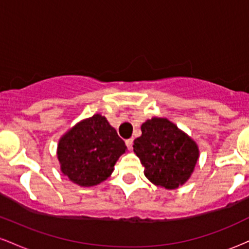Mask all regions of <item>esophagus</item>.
Segmentation results:
<instances>
[{"label": "esophagus", "mask_w": 249, "mask_h": 249, "mask_svg": "<svg viewBox=\"0 0 249 249\" xmlns=\"http://www.w3.org/2000/svg\"><path fill=\"white\" fill-rule=\"evenodd\" d=\"M125 144H126V147L128 148V150H131V148H132L133 139H126V141H125Z\"/></svg>", "instance_id": "obj_1"}]
</instances>
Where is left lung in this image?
<instances>
[{
	"label": "left lung",
	"instance_id": "8db88e82",
	"mask_svg": "<svg viewBox=\"0 0 249 249\" xmlns=\"http://www.w3.org/2000/svg\"><path fill=\"white\" fill-rule=\"evenodd\" d=\"M133 151L145 167L146 178L168 190L187 181L199 158L196 142L166 118L145 122Z\"/></svg>",
	"mask_w": 249,
	"mask_h": 249
}]
</instances>
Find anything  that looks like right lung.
<instances>
[{
  "instance_id": "1",
  "label": "right lung",
  "mask_w": 249,
  "mask_h": 249,
  "mask_svg": "<svg viewBox=\"0 0 249 249\" xmlns=\"http://www.w3.org/2000/svg\"><path fill=\"white\" fill-rule=\"evenodd\" d=\"M125 142L105 117L95 115L72 127L58 144L64 176L79 186H95L112 173Z\"/></svg>"
}]
</instances>
